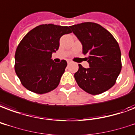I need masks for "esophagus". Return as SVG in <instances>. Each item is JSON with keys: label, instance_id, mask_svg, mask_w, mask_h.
Masks as SVG:
<instances>
[{"label": "esophagus", "instance_id": "esophagus-1", "mask_svg": "<svg viewBox=\"0 0 135 135\" xmlns=\"http://www.w3.org/2000/svg\"><path fill=\"white\" fill-rule=\"evenodd\" d=\"M67 62H68V64H70L72 62L71 60H68V61H67Z\"/></svg>", "mask_w": 135, "mask_h": 135}]
</instances>
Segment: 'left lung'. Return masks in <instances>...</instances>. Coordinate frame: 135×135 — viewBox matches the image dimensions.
<instances>
[{"mask_svg": "<svg viewBox=\"0 0 135 135\" xmlns=\"http://www.w3.org/2000/svg\"><path fill=\"white\" fill-rule=\"evenodd\" d=\"M83 45L89 68L79 64L74 76L80 88L98 95L114 85L122 68L119 45L111 33L95 23L87 22L70 26Z\"/></svg>", "mask_w": 135, "mask_h": 135, "instance_id": "obj_1", "label": "left lung"}]
</instances>
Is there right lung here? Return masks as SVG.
I'll list each match as a JSON object with an SVG mask.
<instances>
[{"instance_id": "1", "label": "right lung", "mask_w": 135, "mask_h": 135, "mask_svg": "<svg viewBox=\"0 0 135 135\" xmlns=\"http://www.w3.org/2000/svg\"><path fill=\"white\" fill-rule=\"evenodd\" d=\"M70 33L68 26L45 24L25 35L16 49L15 70L26 89L44 94L58 86L67 62L56 63L51 57L59 48L60 37Z\"/></svg>"}]
</instances>
